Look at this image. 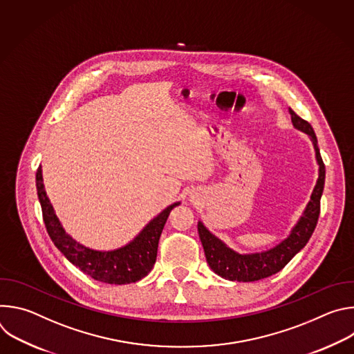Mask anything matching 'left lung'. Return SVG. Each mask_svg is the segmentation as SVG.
<instances>
[{
    "instance_id": "left-lung-1",
    "label": "left lung",
    "mask_w": 354,
    "mask_h": 354,
    "mask_svg": "<svg viewBox=\"0 0 354 354\" xmlns=\"http://www.w3.org/2000/svg\"><path fill=\"white\" fill-rule=\"evenodd\" d=\"M288 112L291 115L292 126L308 134L314 144L317 162L319 165V176L317 185L313 190L304 213H302L298 223L291 230L290 235L279 245L265 252L241 255L228 248L216 235H213L203 223L198 221L197 231L201 245H203L205 249L206 261L212 270L223 279L231 281H257L276 274L307 245L317 227L321 212V196L325 185V165L319 154L318 140L313 126L307 120L301 119L294 111L288 109Z\"/></svg>"
}]
</instances>
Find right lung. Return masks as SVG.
Here are the masks:
<instances>
[{
  "label": "right lung",
  "instance_id": "obj_1",
  "mask_svg": "<svg viewBox=\"0 0 354 354\" xmlns=\"http://www.w3.org/2000/svg\"><path fill=\"white\" fill-rule=\"evenodd\" d=\"M36 187L46 230L57 249L85 274L108 284L136 283L151 272L156 265L158 241L168 216L174 207L180 205L176 201L168 206L127 245L115 250H95L77 242L63 228L46 194L40 167L36 172Z\"/></svg>",
  "mask_w": 354,
  "mask_h": 354
}]
</instances>
